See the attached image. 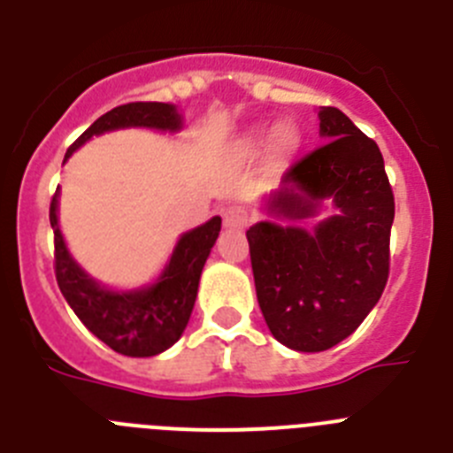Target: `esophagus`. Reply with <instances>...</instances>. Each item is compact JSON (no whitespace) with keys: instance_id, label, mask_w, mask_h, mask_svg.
<instances>
[{"instance_id":"34e87169","label":"esophagus","mask_w":453,"mask_h":453,"mask_svg":"<svg viewBox=\"0 0 453 453\" xmlns=\"http://www.w3.org/2000/svg\"><path fill=\"white\" fill-rule=\"evenodd\" d=\"M222 219L226 229L240 231V229H245L247 224H250L251 213H250V208L242 206V203H231V206H226L222 211Z\"/></svg>"}]
</instances>
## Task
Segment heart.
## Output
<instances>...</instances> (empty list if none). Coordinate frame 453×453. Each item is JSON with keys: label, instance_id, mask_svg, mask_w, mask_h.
<instances>
[{"label": "heart", "instance_id": "b5f03b06", "mask_svg": "<svg viewBox=\"0 0 453 453\" xmlns=\"http://www.w3.org/2000/svg\"><path fill=\"white\" fill-rule=\"evenodd\" d=\"M297 142H299V135H297V131L292 129L290 124H281V127H279V129H276V134H274V147L279 151H290V150H295V147H297Z\"/></svg>", "mask_w": 453, "mask_h": 453}]
</instances>
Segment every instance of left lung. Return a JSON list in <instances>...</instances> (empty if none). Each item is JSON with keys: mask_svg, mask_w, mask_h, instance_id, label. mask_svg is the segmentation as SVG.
Masks as SVG:
<instances>
[{"mask_svg": "<svg viewBox=\"0 0 453 453\" xmlns=\"http://www.w3.org/2000/svg\"><path fill=\"white\" fill-rule=\"evenodd\" d=\"M319 134L329 142L283 174L267 211L295 222L331 199L335 213L313 231L276 222L247 231L263 318L295 351L331 349L354 334L390 272L395 197L381 151L334 106L319 111Z\"/></svg>", "mask_w": 453, "mask_h": 453, "instance_id": "obj_1", "label": "left lung"}]
</instances>
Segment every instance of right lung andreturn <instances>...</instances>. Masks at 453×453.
<instances>
[{
    "instance_id": "add662e5",
    "label": "right lung",
    "mask_w": 453,
    "mask_h": 453,
    "mask_svg": "<svg viewBox=\"0 0 453 453\" xmlns=\"http://www.w3.org/2000/svg\"><path fill=\"white\" fill-rule=\"evenodd\" d=\"M127 127H147V129L179 131L181 115L177 106L163 102H131L104 113L79 135L67 150L65 161L92 135L106 131L127 129ZM63 161V163H65ZM58 190L54 192L50 206V222L54 229V270L56 281L63 297L102 342L118 354L156 356L165 351L181 338L190 319L192 306L197 299L199 276L203 263L213 250L219 235L222 218L208 219L197 229L188 231L174 247L170 263L161 279L150 288L131 292L106 290L74 263L58 229Z\"/></svg>"
}]
</instances>
